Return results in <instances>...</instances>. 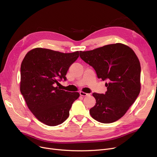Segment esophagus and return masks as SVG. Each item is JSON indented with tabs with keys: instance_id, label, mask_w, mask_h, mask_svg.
<instances>
[{
	"instance_id": "obj_1",
	"label": "esophagus",
	"mask_w": 157,
	"mask_h": 157,
	"mask_svg": "<svg viewBox=\"0 0 157 157\" xmlns=\"http://www.w3.org/2000/svg\"><path fill=\"white\" fill-rule=\"evenodd\" d=\"M79 94L80 95H81V96H87V95H89V94H87V93H85V92H83L82 91H81L79 92Z\"/></svg>"
}]
</instances>
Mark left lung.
<instances>
[{
  "label": "left lung",
  "mask_w": 157,
  "mask_h": 157,
  "mask_svg": "<svg viewBox=\"0 0 157 157\" xmlns=\"http://www.w3.org/2000/svg\"><path fill=\"white\" fill-rule=\"evenodd\" d=\"M79 56L94 68L98 78L108 81L105 94H92L96 103L90 109L92 117L101 123L119 120L140 91L141 69L137 55L129 47L117 43L80 51Z\"/></svg>",
  "instance_id": "left-lung-1"
}]
</instances>
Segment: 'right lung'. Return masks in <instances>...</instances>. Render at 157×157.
<instances>
[{"label":"right lung","mask_w":157,"mask_h":157,"mask_svg":"<svg viewBox=\"0 0 157 157\" xmlns=\"http://www.w3.org/2000/svg\"><path fill=\"white\" fill-rule=\"evenodd\" d=\"M79 51L63 53L35 48L25 56L20 67V92L36 119L50 126H57L69 116L78 92L60 90L58 81L64 79Z\"/></svg>","instance_id":"obj_1"}]
</instances>
